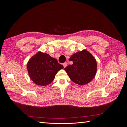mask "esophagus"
<instances>
[{"label": "esophagus", "instance_id": "esophagus-1", "mask_svg": "<svg viewBox=\"0 0 127 127\" xmlns=\"http://www.w3.org/2000/svg\"><path fill=\"white\" fill-rule=\"evenodd\" d=\"M67 64L66 63H64L63 64V66L64 68H66L67 67Z\"/></svg>", "mask_w": 127, "mask_h": 127}]
</instances>
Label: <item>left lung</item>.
Listing matches in <instances>:
<instances>
[{
	"mask_svg": "<svg viewBox=\"0 0 127 127\" xmlns=\"http://www.w3.org/2000/svg\"><path fill=\"white\" fill-rule=\"evenodd\" d=\"M73 64L64 69L69 77L79 85H85L95 77L97 63L95 58L86 50L74 53L69 59Z\"/></svg>",
	"mask_w": 127,
	"mask_h": 127,
	"instance_id": "left-lung-1",
	"label": "left lung"
}]
</instances>
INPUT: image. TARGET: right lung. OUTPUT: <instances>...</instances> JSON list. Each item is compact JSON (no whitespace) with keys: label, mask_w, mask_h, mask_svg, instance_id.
<instances>
[{"label":"right lung","mask_w":127,"mask_h":127,"mask_svg":"<svg viewBox=\"0 0 127 127\" xmlns=\"http://www.w3.org/2000/svg\"><path fill=\"white\" fill-rule=\"evenodd\" d=\"M26 67L30 78L36 85L41 86L50 84L57 73L64 68L56 59L41 51L31 58Z\"/></svg>","instance_id":"obj_1"}]
</instances>
